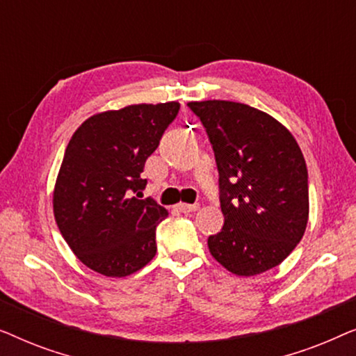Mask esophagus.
Listing matches in <instances>:
<instances>
[{
	"label": "esophagus",
	"instance_id": "1",
	"mask_svg": "<svg viewBox=\"0 0 356 356\" xmlns=\"http://www.w3.org/2000/svg\"><path fill=\"white\" fill-rule=\"evenodd\" d=\"M177 209L179 212H183V213H189V212H196L197 209H199V206H196V204H184V202H179L178 206H177Z\"/></svg>",
	"mask_w": 356,
	"mask_h": 356
}]
</instances>
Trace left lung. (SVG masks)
Segmentation results:
<instances>
[{
	"instance_id": "8db88e82",
	"label": "left lung",
	"mask_w": 356,
	"mask_h": 356,
	"mask_svg": "<svg viewBox=\"0 0 356 356\" xmlns=\"http://www.w3.org/2000/svg\"><path fill=\"white\" fill-rule=\"evenodd\" d=\"M211 140L218 170L222 230L207 245L232 274L279 266L305 235L308 170L289 129L264 111L228 100L189 102Z\"/></svg>"
}]
</instances>
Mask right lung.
<instances>
[{
    "label": "right lung",
    "mask_w": 356,
    "mask_h": 356,
    "mask_svg": "<svg viewBox=\"0 0 356 356\" xmlns=\"http://www.w3.org/2000/svg\"><path fill=\"white\" fill-rule=\"evenodd\" d=\"M178 110V102L129 105L90 116L72 134L53 212L63 238L89 269L126 277L157 252L155 228L168 212L154 199H139L147 184L140 173Z\"/></svg>",
    "instance_id": "obj_1"
}]
</instances>
